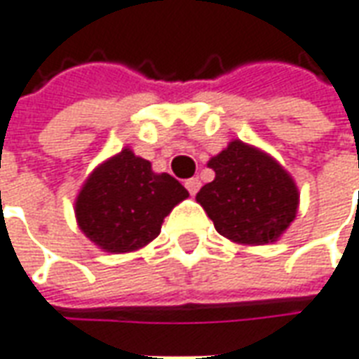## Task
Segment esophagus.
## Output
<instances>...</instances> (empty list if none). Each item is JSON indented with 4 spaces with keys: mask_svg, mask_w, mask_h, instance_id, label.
I'll use <instances>...</instances> for the list:
<instances>
[{
    "mask_svg": "<svg viewBox=\"0 0 359 359\" xmlns=\"http://www.w3.org/2000/svg\"><path fill=\"white\" fill-rule=\"evenodd\" d=\"M185 187H187V191L191 195H195L197 191H199V187H201V182L197 180V177H191V180H187L185 182Z\"/></svg>",
    "mask_w": 359,
    "mask_h": 359,
    "instance_id": "1",
    "label": "esophagus"
}]
</instances>
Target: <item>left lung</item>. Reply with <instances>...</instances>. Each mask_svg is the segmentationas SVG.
Segmentation results:
<instances>
[{
    "mask_svg": "<svg viewBox=\"0 0 359 359\" xmlns=\"http://www.w3.org/2000/svg\"><path fill=\"white\" fill-rule=\"evenodd\" d=\"M209 168L215 180L197 194L215 229L236 244H269L287 231L299 209V189L278 160L232 140Z\"/></svg>",
    "mask_w": 359,
    "mask_h": 359,
    "instance_id": "8db88e82",
    "label": "left lung"
}]
</instances>
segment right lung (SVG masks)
<instances>
[{
    "label": "right lung",
    "mask_w": 359,
    "mask_h": 359,
    "mask_svg": "<svg viewBox=\"0 0 359 359\" xmlns=\"http://www.w3.org/2000/svg\"><path fill=\"white\" fill-rule=\"evenodd\" d=\"M189 197L170 174H156L152 164L123 148L100 164L76 197V221L101 250L135 252L160 234L175 205Z\"/></svg>",
    "instance_id": "obj_1"
}]
</instances>
